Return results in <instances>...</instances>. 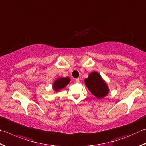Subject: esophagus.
<instances>
[{
  "label": "esophagus",
  "instance_id": "esophagus-1",
  "mask_svg": "<svg viewBox=\"0 0 146 146\" xmlns=\"http://www.w3.org/2000/svg\"><path fill=\"white\" fill-rule=\"evenodd\" d=\"M75 82L76 83H79V82H80V80H79V78H76L75 79Z\"/></svg>",
  "mask_w": 146,
  "mask_h": 146
}]
</instances>
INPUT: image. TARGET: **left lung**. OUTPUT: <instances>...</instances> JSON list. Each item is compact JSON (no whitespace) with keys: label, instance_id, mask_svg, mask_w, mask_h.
<instances>
[{"label":"left lung","instance_id":"1","mask_svg":"<svg viewBox=\"0 0 146 146\" xmlns=\"http://www.w3.org/2000/svg\"><path fill=\"white\" fill-rule=\"evenodd\" d=\"M85 84L91 93L98 98L105 97L109 91L107 85L96 71L89 74L88 78L85 80Z\"/></svg>","mask_w":146,"mask_h":146}]
</instances>
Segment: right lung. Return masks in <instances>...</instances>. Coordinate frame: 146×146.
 <instances>
[{
	"instance_id": "obj_1",
	"label": "right lung",
	"mask_w": 146,
	"mask_h": 146,
	"mask_svg": "<svg viewBox=\"0 0 146 146\" xmlns=\"http://www.w3.org/2000/svg\"><path fill=\"white\" fill-rule=\"evenodd\" d=\"M70 79L69 77H65V78H59L57 79L54 82V84H53V87L55 91H59V90L62 89L65 87L67 85L70 83Z\"/></svg>"
}]
</instances>
